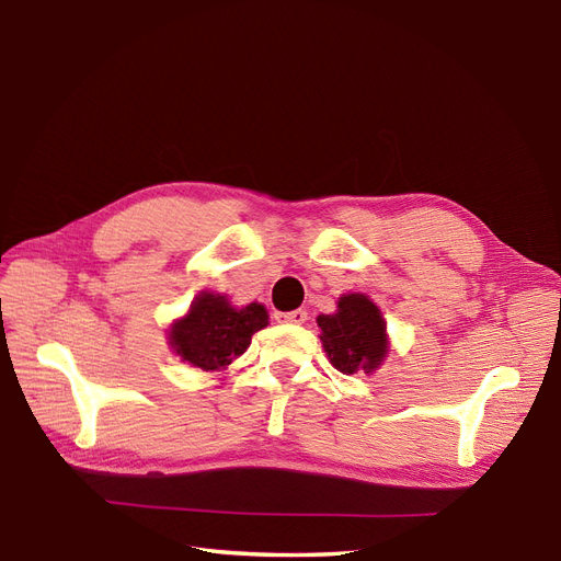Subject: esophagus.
Returning <instances> with one entry per match:
<instances>
[{"label": "esophagus", "mask_w": 561, "mask_h": 561, "mask_svg": "<svg viewBox=\"0 0 561 561\" xmlns=\"http://www.w3.org/2000/svg\"><path fill=\"white\" fill-rule=\"evenodd\" d=\"M277 321H284V323H296V327H300V323L307 321V312L305 310H294V312H277L275 317Z\"/></svg>", "instance_id": "1"}]
</instances>
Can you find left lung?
Returning <instances> with one entry per match:
<instances>
[{"instance_id":"left-lung-1","label":"left lung","mask_w":561,"mask_h":561,"mask_svg":"<svg viewBox=\"0 0 561 561\" xmlns=\"http://www.w3.org/2000/svg\"><path fill=\"white\" fill-rule=\"evenodd\" d=\"M317 323L321 329V345L340 373H373L382 366L389 352L387 323L368 296H342L335 314H319Z\"/></svg>"}]
</instances>
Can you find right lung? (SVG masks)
Returning a JSON list of instances; mask_svg holds the SVG:
<instances>
[{
  "label": "right lung",
  "mask_w": 561,
  "mask_h": 561,
  "mask_svg": "<svg viewBox=\"0 0 561 561\" xmlns=\"http://www.w3.org/2000/svg\"><path fill=\"white\" fill-rule=\"evenodd\" d=\"M265 327L267 310L261 302L234 307L221 294L203 291L170 327V347L193 368L221 370L242 356L251 335Z\"/></svg>",
  "instance_id": "obj_1"
}]
</instances>
